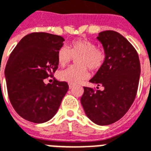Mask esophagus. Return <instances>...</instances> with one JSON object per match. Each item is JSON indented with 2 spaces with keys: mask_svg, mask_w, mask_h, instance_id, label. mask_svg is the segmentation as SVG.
I'll return each instance as SVG.
<instances>
[{
  "mask_svg": "<svg viewBox=\"0 0 151 151\" xmlns=\"http://www.w3.org/2000/svg\"><path fill=\"white\" fill-rule=\"evenodd\" d=\"M74 84H72V83H69L68 84V87H69V89H72V88L74 87Z\"/></svg>",
  "mask_w": 151,
  "mask_h": 151,
  "instance_id": "obj_1",
  "label": "esophagus"
}]
</instances>
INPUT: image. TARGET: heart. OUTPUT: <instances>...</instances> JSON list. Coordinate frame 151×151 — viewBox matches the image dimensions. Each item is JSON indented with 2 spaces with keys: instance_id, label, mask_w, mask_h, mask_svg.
Wrapping results in <instances>:
<instances>
[{
  "instance_id": "b5f03b06",
  "label": "heart",
  "mask_w": 151,
  "mask_h": 151,
  "mask_svg": "<svg viewBox=\"0 0 151 151\" xmlns=\"http://www.w3.org/2000/svg\"><path fill=\"white\" fill-rule=\"evenodd\" d=\"M78 60L79 67H69L58 73L61 81L69 83H79L87 79L90 74L88 68L97 71L103 66L105 61V54L96 48L94 43L86 39L73 40L71 48L63 46L58 52V61L61 66L69 64L74 58Z\"/></svg>"
}]
</instances>
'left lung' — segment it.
<instances>
[{"label":"left lung","instance_id":"1","mask_svg":"<svg viewBox=\"0 0 151 151\" xmlns=\"http://www.w3.org/2000/svg\"><path fill=\"white\" fill-rule=\"evenodd\" d=\"M97 39L104 49L105 61L90 82L102 86L104 90L84 86L81 104L91 121L107 125L122 119L133 103L138 90L140 63L134 47L119 32L104 31Z\"/></svg>","mask_w":151,"mask_h":151}]
</instances>
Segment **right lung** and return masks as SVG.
Segmentation results:
<instances>
[{
  "label": "right lung",
  "instance_id": "right-lung-1",
  "mask_svg": "<svg viewBox=\"0 0 151 151\" xmlns=\"http://www.w3.org/2000/svg\"><path fill=\"white\" fill-rule=\"evenodd\" d=\"M64 40L58 35L32 32L9 56L4 71L8 97L14 111L27 121L43 123L52 119L68 91V83L54 77ZM48 77L54 81L45 84Z\"/></svg>",
  "mask_w": 151,
  "mask_h": 151
}]
</instances>
